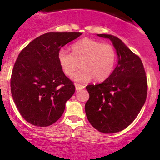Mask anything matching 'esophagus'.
Masks as SVG:
<instances>
[{"label":"esophagus","mask_w":160,"mask_h":160,"mask_svg":"<svg viewBox=\"0 0 160 160\" xmlns=\"http://www.w3.org/2000/svg\"><path fill=\"white\" fill-rule=\"evenodd\" d=\"M75 87H76V90L78 91V90H81V89L84 88L85 86H83V85L82 84H79V83H76Z\"/></svg>","instance_id":"1"}]
</instances>
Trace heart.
I'll return each instance as SVG.
<instances>
[{
  "instance_id": "obj_1",
  "label": "heart",
  "mask_w": 160,
  "mask_h": 160,
  "mask_svg": "<svg viewBox=\"0 0 160 160\" xmlns=\"http://www.w3.org/2000/svg\"><path fill=\"white\" fill-rule=\"evenodd\" d=\"M72 53L65 49L58 52V59L65 75L71 77L78 68L73 79L78 82H88L94 78L102 81L110 77L116 62V51L111 45L101 43L91 38H83L70 47Z\"/></svg>"
}]
</instances>
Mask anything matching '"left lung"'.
<instances>
[{
    "label": "left lung",
    "instance_id": "1",
    "mask_svg": "<svg viewBox=\"0 0 160 160\" xmlns=\"http://www.w3.org/2000/svg\"><path fill=\"white\" fill-rule=\"evenodd\" d=\"M116 50L118 64L110 77L99 84L88 85L89 99L85 112L91 125L103 133H114L128 127L144 105L148 84L141 58L118 38L107 34Z\"/></svg>",
    "mask_w": 160,
    "mask_h": 160
}]
</instances>
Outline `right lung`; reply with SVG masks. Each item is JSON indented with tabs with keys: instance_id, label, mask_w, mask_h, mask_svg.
Wrapping results in <instances>:
<instances>
[{
	"instance_id": "obj_1",
	"label": "right lung",
	"mask_w": 160,
	"mask_h": 160,
	"mask_svg": "<svg viewBox=\"0 0 160 160\" xmlns=\"http://www.w3.org/2000/svg\"><path fill=\"white\" fill-rule=\"evenodd\" d=\"M81 35L46 33L19 53L12 73L11 92L20 114L31 125L49 126L63 114L75 86L62 71L58 54L62 47Z\"/></svg>"
}]
</instances>
